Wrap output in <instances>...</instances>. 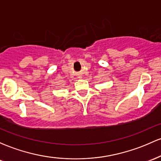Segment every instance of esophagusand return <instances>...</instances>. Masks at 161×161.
I'll use <instances>...</instances> for the list:
<instances>
[{
    "mask_svg": "<svg viewBox=\"0 0 161 161\" xmlns=\"http://www.w3.org/2000/svg\"><path fill=\"white\" fill-rule=\"evenodd\" d=\"M79 78H82V77H81V76H79Z\"/></svg>",
    "mask_w": 161,
    "mask_h": 161,
    "instance_id": "34e87169",
    "label": "esophagus"
}]
</instances>
